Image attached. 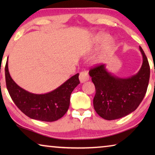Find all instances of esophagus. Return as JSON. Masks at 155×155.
Wrapping results in <instances>:
<instances>
[{"label":"esophagus","mask_w":155,"mask_h":155,"mask_svg":"<svg viewBox=\"0 0 155 155\" xmlns=\"http://www.w3.org/2000/svg\"><path fill=\"white\" fill-rule=\"evenodd\" d=\"M89 79H90V77H89V74H88L87 72L83 71V72H80L79 80H80L81 83H83L84 82H86V81H87Z\"/></svg>","instance_id":"34e87169"}]
</instances>
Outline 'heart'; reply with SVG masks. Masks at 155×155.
Listing matches in <instances>:
<instances>
[{
	"label": "heart",
	"mask_w": 155,
	"mask_h": 155,
	"mask_svg": "<svg viewBox=\"0 0 155 155\" xmlns=\"http://www.w3.org/2000/svg\"><path fill=\"white\" fill-rule=\"evenodd\" d=\"M108 40V35H99L96 37L95 38V40H94V47L95 48H98L101 46L102 44H103L105 41ZM103 54L99 56L98 57H97V59H96V61H101V59L103 58Z\"/></svg>",
	"instance_id": "1"
}]
</instances>
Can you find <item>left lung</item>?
Instances as JSON below:
<instances>
[{"label": "left lung", "mask_w": 155, "mask_h": 155, "mask_svg": "<svg viewBox=\"0 0 155 155\" xmlns=\"http://www.w3.org/2000/svg\"><path fill=\"white\" fill-rule=\"evenodd\" d=\"M143 63L137 74L120 78L108 72L105 64L95 66L89 74L96 87L93 104L100 116L107 120L121 118L134 111L145 96L150 78V65L140 46Z\"/></svg>", "instance_id": "obj_1"}]
</instances>
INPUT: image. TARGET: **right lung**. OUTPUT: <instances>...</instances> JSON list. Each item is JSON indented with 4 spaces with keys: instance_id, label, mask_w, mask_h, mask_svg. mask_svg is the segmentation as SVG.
I'll list each match as a JSON object with an SVG mask.
<instances>
[{
    "instance_id": "1",
    "label": "right lung",
    "mask_w": 155,
    "mask_h": 155,
    "mask_svg": "<svg viewBox=\"0 0 155 155\" xmlns=\"http://www.w3.org/2000/svg\"><path fill=\"white\" fill-rule=\"evenodd\" d=\"M77 74L51 92L44 94L31 93L18 86L12 79L5 65V81L7 90L18 109L31 119L54 122L62 117L70 106V95L80 83Z\"/></svg>"
}]
</instances>
